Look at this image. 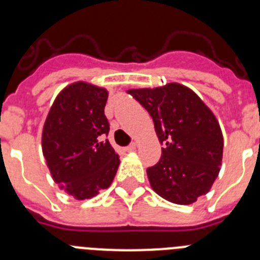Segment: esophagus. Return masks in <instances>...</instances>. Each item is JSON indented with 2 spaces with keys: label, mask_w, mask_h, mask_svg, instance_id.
Listing matches in <instances>:
<instances>
[{
  "label": "esophagus",
  "mask_w": 260,
  "mask_h": 260,
  "mask_svg": "<svg viewBox=\"0 0 260 260\" xmlns=\"http://www.w3.org/2000/svg\"><path fill=\"white\" fill-rule=\"evenodd\" d=\"M135 147H137V143H132V144H128L127 147H125V150L126 151H134Z\"/></svg>",
  "instance_id": "34e87169"
}]
</instances>
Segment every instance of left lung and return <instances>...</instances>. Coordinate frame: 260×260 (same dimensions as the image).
I'll return each instance as SVG.
<instances>
[{
  "instance_id": "left-lung-1",
  "label": "left lung",
  "mask_w": 260,
  "mask_h": 260,
  "mask_svg": "<svg viewBox=\"0 0 260 260\" xmlns=\"http://www.w3.org/2000/svg\"><path fill=\"white\" fill-rule=\"evenodd\" d=\"M128 93L152 117L162 144L157 164L147 168L152 189L172 203H194L207 194L220 172L224 143L217 119L182 84L130 89Z\"/></svg>"
}]
</instances>
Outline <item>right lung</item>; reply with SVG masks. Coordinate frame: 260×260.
Masks as SVG:
<instances>
[{
    "instance_id": "obj_1",
    "label": "right lung",
    "mask_w": 260,
    "mask_h": 260,
    "mask_svg": "<svg viewBox=\"0 0 260 260\" xmlns=\"http://www.w3.org/2000/svg\"><path fill=\"white\" fill-rule=\"evenodd\" d=\"M107 89L77 82L57 96L43 130V153L54 182L83 201L107 189L119 165L104 114Z\"/></svg>"
}]
</instances>
